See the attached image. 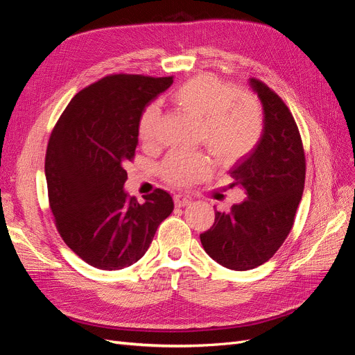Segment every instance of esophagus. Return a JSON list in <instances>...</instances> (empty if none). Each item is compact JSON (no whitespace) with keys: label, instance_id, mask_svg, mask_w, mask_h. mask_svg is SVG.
<instances>
[{"label":"esophagus","instance_id":"1","mask_svg":"<svg viewBox=\"0 0 355 355\" xmlns=\"http://www.w3.org/2000/svg\"><path fill=\"white\" fill-rule=\"evenodd\" d=\"M189 202H191V198L187 196H180V194L175 196V204L178 207H185Z\"/></svg>","mask_w":355,"mask_h":355}]
</instances>
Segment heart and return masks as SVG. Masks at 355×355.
<instances>
[{
  "mask_svg": "<svg viewBox=\"0 0 355 355\" xmlns=\"http://www.w3.org/2000/svg\"><path fill=\"white\" fill-rule=\"evenodd\" d=\"M179 110L201 123V139L220 164H234L249 155L263 135L265 116L261 102L252 93L213 75H198L171 94ZM139 137L146 146L161 142V112L153 103L139 120ZM210 159L202 154L171 153L163 164V176L179 187H188L210 173Z\"/></svg>",
  "mask_w": 355,
  "mask_h": 355,
  "instance_id": "heart-1",
  "label": "heart"
}]
</instances>
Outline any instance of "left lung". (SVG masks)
Returning a JSON list of instances; mask_svg holds the SVG:
<instances>
[{
  "label": "left lung",
  "mask_w": 355,
  "mask_h": 355,
  "mask_svg": "<svg viewBox=\"0 0 355 355\" xmlns=\"http://www.w3.org/2000/svg\"><path fill=\"white\" fill-rule=\"evenodd\" d=\"M263 106L265 127L259 144L231 170L232 187L245 201L228 213L214 211V223L200 234L211 259L235 271L270 261L295 223L305 187V153L295 118L274 90L250 80Z\"/></svg>",
  "instance_id": "8db88e82"
}]
</instances>
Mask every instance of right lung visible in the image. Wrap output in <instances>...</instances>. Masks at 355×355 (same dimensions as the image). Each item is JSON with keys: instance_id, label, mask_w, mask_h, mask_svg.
Listing matches in <instances>:
<instances>
[{"instance_id": "1", "label": "right lung", "mask_w": 355, "mask_h": 355, "mask_svg": "<svg viewBox=\"0 0 355 355\" xmlns=\"http://www.w3.org/2000/svg\"><path fill=\"white\" fill-rule=\"evenodd\" d=\"M173 77L112 73L77 93L50 135L46 179L62 240L84 262L123 270L146 253L173 198L157 188L139 202L125 194L139 120Z\"/></svg>"}]
</instances>
